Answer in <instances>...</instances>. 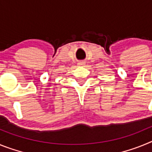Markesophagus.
<instances>
[{
    "instance_id": "34e87169",
    "label": "esophagus",
    "mask_w": 152,
    "mask_h": 152,
    "mask_svg": "<svg viewBox=\"0 0 152 152\" xmlns=\"http://www.w3.org/2000/svg\"><path fill=\"white\" fill-rule=\"evenodd\" d=\"M84 64V62H79L78 65H83Z\"/></svg>"
}]
</instances>
